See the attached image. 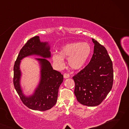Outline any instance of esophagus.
<instances>
[{
    "label": "esophagus",
    "mask_w": 129,
    "mask_h": 129,
    "mask_svg": "<svg viewBox=\"0 0 129 129\" xmlns=\"http://www.w3.org/2000/svg\"><path fill=\"white\" fill-rule=\"evenodd\" d=\"M63 76H64V78H68L70 77V75L68 73H64Z\"/></svg>",
    "instance_id": "34e87169"
}]
</instances>
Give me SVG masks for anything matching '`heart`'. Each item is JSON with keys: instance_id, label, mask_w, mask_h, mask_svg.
I'll list each match as a JSON object with an SVG mask.
<instances>
[{"instance_id": "obj_1", "label": "heart", "mask_w": 129, "mask_h": 129, "mask_svg": "<svg viewBox=\"0 0 129 129\" xmlns=\"http://www.w3.org/2000/svg\"><path fill=\"white\" fill-rule=\"evenodd\" d=\"M91 52L90 45L86 42H75L68 43L61 47L58 54H54V62L62 66L63 58H68V63L73 70L82 69L86 64Z\"/></svg>"}]
</instances>
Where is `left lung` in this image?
I'll return each instance as SVG.
<instances>
[{
    "instance_id": "left-lung-1",
    "label": "left lung",
    "mask_w": 129,
    "mask_h": 129,
    "mask_svg": "<svg viewBox=\"0 0 129 129\" xmlns=\"http://www.w3.org/2000/svg\"><path fill=\"white\" fill-rule=\"evenodd\" d=\"M92 41L94 50L89 63L73 77L77 101L89 107L103 102L111 90L113 82L112 62L106 49L94 39Z\"/></svg>"
}]
</instances>
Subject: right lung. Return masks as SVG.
Instances as JSON below:
<instances>
[{"label": "right lung", "mask_w": 129, "mask_h": 129, "mask_svg": "<svg viewBox=\"0 0 129 129\" xmlns=\"http://www.w3.org/2000/svg\"><path fill=\"white\" fill-rule=\"evenodd\" d=\"M47 44L46 42H41L38 36L31 38L20 50L13 66V83L15 88L23 104L35 110H49L56 104L59 87L63 81V75L53 70L49 61L45 58L51 57L50 46ZM33 54L45 57L37 59L42 67V78L35 93L31 97L26 98L22 92L19 86L21 72L19 65L20 60Z\"/></svg>", "instance_id": "1"}]
</instances>
